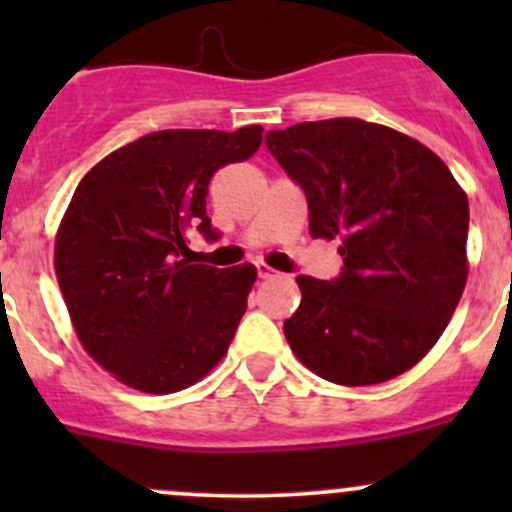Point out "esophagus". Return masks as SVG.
I'll return each mask as SVG.
<instances>
[{
	"instance_id": "esophagus-1",
	"label": "esophagus",
	"mask_w": 512,
	"mask_h": 512,
	"mask_svg": "<svg viewBox=\"0 0 512 512\" xmlns=\"http://www.w3.org/2000/svg\"><path fill=\"white\" fill-rule=\"evenodd\" d=\"M257 272H260L262 280H275V277H280V272L272 270V267L265 265V262H260V265H257Z\"/></svg>"
}]
</instances>
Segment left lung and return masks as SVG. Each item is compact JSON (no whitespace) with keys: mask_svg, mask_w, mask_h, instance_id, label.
<instances>
[{"mask_svg":"<svg viewBox=\"0 0 512 512\" xmlns=\"http://www.w3.org/2000/svg\"><path fill=\"white\" fill-rule=\"evenodd\" d=\"M267 148L309 203V235L339 240L337 280L299 275L285 322L294 356L322 379L371 386L416 366L468 280V195L431 148L361 118L297 123Z\"/></svg>","mask_w":512,"mask_h":512,"instance_id":"1","label":"left lung"}]
</instances>
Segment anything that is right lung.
Segmentation results:
<instances>
[{
    "label": "right lung",
    "mask_w": 512,
    "mask_h": 512,
    "mask_svg": "<svg viewBox=\"0 0 512 512\" xmlns=\"http://www.w3.org/2000/svg\"><path fill=\"white\" fill-rule=\"evenodd\" d=\"M262 131L148 133L76 188L56 230V280L81 347L121 384L175 394L225 356L257 270L190 265L188 232L215 237L210 178L255 156Z\"/></svg>",
    "instance_id": "1"
}]
</instances>
